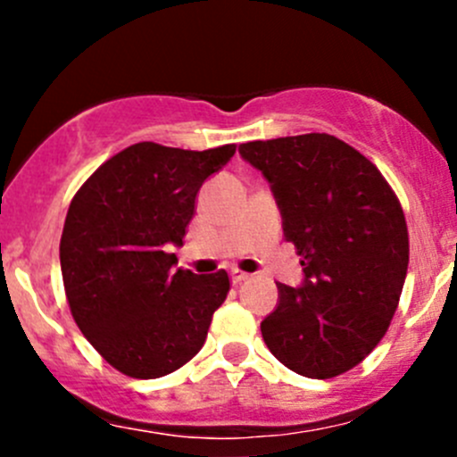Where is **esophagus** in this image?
<instances>
[{
	"label": "esophagus",
	"mask_w": 457,
	"mask_h": 457,
	"mask_svg": "<svg viewBox=\"0 0 457 457\" xmlns=\"http://www.w3.org/2000/svg\"><path fill=\"white\" fill-rule=\"evenodd\" d=\"M229 278H232L234 285H238V283H243V280L250 278V274H247V271H241V270H232L229 271Z\"/></svg>",
	"instance_id": "obj_1"
}]
</instances>
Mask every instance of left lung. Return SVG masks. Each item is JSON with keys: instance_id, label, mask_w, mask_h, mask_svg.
<instances>
[{"instance_id": "8db88e82", "label": "left lung", "mask_w": 457, "mask_h": 457, "mask_svg": "<svg viewBox=\"0 0 457 457\" xmlns=\"http://www.w3.org/2000/svg\"><path fill=\"white\" fill-rule=\"evenodd\" d=\"M238 152L267 179L285 241L303 258L301 287L276 283L262 340L301 376H340L380 343L403 294L409 234L398 196L367 156L325 132Z\"/></svg>"}]
</instances>
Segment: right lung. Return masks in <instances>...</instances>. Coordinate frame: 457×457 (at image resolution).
Wrapping results in <instances>:
<instances>
[{"label":"right lung","instance_id":"add662e5","mask_svg":"<svg viewBox=\"0 0 457 457\" xmlns=\"http://www.w3.org/2000/svg\"><path fill=\"white\" fill-rule=\"evenodd\" d=\"M237 145L143 141L105 161L68 207L59 261L68 305L92 347L130 378L168 376L201 352L228 271L174 270L203 181Z\"/></svg>","mask_w":457,"mask_h":457}]
</instances>
